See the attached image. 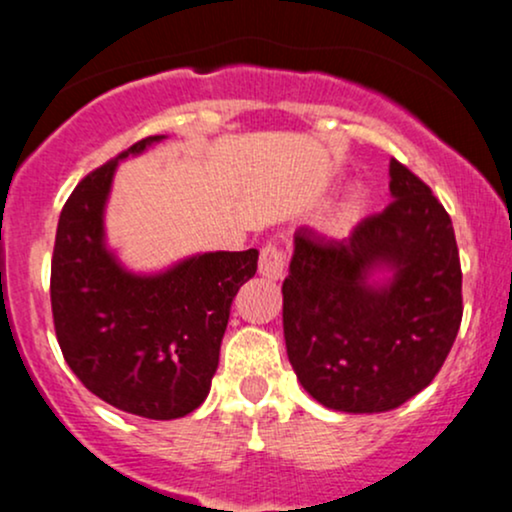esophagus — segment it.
Instances as JSON below:
<instances>
[{
  "instance_id": "obj_1",
  "label": "esophagus",
  "mask_w": 512,
  "mask_h": 512,
  "mask_svg": "<svg viewBox=\"0 0 512 512\" xmlns=\"http://www.w3.org/2000/svg\"><path fill=\"white\" fill-rule=\"evenodd\" d=\"M286 269V255L276 243H267L260 250V274L264 279H281Z\"/></svg>"
}]
</instances>
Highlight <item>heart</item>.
<instances>
[{"label": "heart", "mask_w": 512, "mask_h": 512, "mask_svg": "<svg viewBox=\"0 0 512 512\" xmlns=\"http://www.w3.org/2000/svg\"><path fill=\"white\" fill-rule=\"evenodd\" d=\"M363 209H366V195H363L361 190H356L354 195H349V199H346L342 207L337 209V214H334L332 219L334 231H346L349 226H354V223L361 219Z\"/></svg>", "instance_id": "heart-1"}]
</instances>
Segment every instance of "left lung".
Instances as JSON below:
<instances>
[{
  "instance_id": "1",
  "label": "left lung",
  "mask_w": 512,
  "mask_h": 512,
  "mask_svg": "<svg viewBox=\"0 0 512 512\" xmlns=\"http://www.w3.org/2000/svg\"><path fill=\"white\" fill-rule=\"evenodd\" d=\"M392 202L344 240L293 236L286 354L310 397L349 414L397 409L431 385L462 322L455 231L431 187L390 161ZM390 268L385 285L369 274Z\"/></svg>"
}]
</instances>
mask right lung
<instances>
[{
  "instance_id": "1",
  "label": "right lung",
  "mask_w": 512,
  "mask_h": 512,
  "mask_svg": "<svg viewBox=\"0 0 512 512\" xmlns=\"http://www.w3.org/2000/svg\"><path fill=\"white\" fill-rule=\"evenodd\" d=\"M88 173L64 204L52 252L50 301L64 361L110 407L170 421L209 395L231 303L257 272V252H204L166 272L132 274L105 248L103 211L117 163Z\"/></svg>"
}]
</instances>
